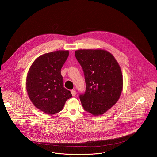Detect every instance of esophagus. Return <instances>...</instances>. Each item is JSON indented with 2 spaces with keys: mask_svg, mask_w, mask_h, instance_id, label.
I'll use <instances>...</instances> for the list:
<instances>
[{
  "mask_svg": "<svg viewBox=\"0 0 157 157\" xmlns=\"http://www.w3.org/2000/svg\"><path fill=\"white\" fill-rule=\"evenodd\" d=\"M71 94H72V96H75L76 95V91H75V90H71Z\"/></svg>",
  "mask_w": 157,
  "mask_h": 157,
  "instance_id": "34e87169",
  "label": "esophagus"
}]
</instances>
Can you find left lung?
Returning <instances> with one entry per match:
<instances>
[{"label":"left lung","mask_w":157,"mask_h":157,"mask_svg":"<svg viewBox=\"0 0 157 157\" xmlns=\"http://www.w3.org/2000/svg\"><path fill=\"white\" fill-rule=\"evenodd\" d=\"M75 57L83 71L86 90L79 95L83 109L93 115H102L117 103L123 88L118 62L104 49H79Z\"/></svg>","instance_id":"obj_1"}]
</instances>
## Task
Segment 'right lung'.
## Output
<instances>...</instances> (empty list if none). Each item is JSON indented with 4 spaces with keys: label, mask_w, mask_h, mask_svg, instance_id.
I'll return each mask as SVG.
<instances>
[{
    "label": "right lung",
    "mask_w": 157,
    "mask_h": 157,
    "mask_svg": "<svg viewBox=\"0 0 157 157\" xmlns=\"http://www.w3.org/2000/svg\"><path fill=\"white\" fill-rule=\"evenodd\" d=\"M69 56L68 51H56L40 55L28 71L26 86L29 98L35 107L46 114L62 110L72 95L63 87L60 69Z\"/></svg>",
    "instance_id": "1"
}]
</instances>
